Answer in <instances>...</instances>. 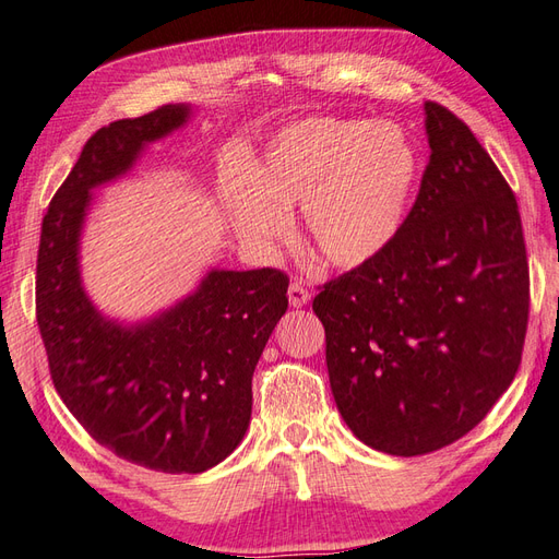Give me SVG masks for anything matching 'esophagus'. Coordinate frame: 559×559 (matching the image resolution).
<instances>
[{
  "label": "esophagus",
  "instance_id": "obj_1",
  "mask_svg": "<svg viewBox=\"0 0 559 559\" xmlns=\"http://www.w3.org/2000/svg\"><path fill=\"white\" fill-rule=\"evenodd\" d=\"M288 297H290V305H293L295 309H302V307L309 305L311 293L305 288L302 281H293L290 288H288Z\"/></svg>",
  "mask_w": 559,
  "mask_h": 559
}]
</instances>
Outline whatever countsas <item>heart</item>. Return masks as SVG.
Instances as JSON below:
<instances>
[{"mask_svg": "<svg viewBox=\"0 0 559 559\" xmlns=\"http://www.w3.org/2000/svg\"><path fill=\"white\" fill-rule=\"evenodd\" d=\"M418 155L390 122L305 118L281 130L246 175L224 183L240 238L285 231L302 205L305 234L325 266L359 269L392 246L416 186Z\"/></svg>", "mask_w": 559, "mask_h": 559, "instance_id": "heart-1", "label": "heart"}]
</instances>
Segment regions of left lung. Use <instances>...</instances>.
<instances>
[{"label": "left lung", "mask_w": 559, "mask_h": 559, "mask_svg": "<svg viewBox=\"0 0 559 559\" xmlns=\"http://www.w3.org/2000/svg\"><path fill=\"white\" fill-rule=\"evenodd\" d=\"M429 163L392 246L313 297L337 411L366 447L465 437L518 373L528 262L518 200L469 127L425 104Z\"/></svg>", "instance_id": "1"}]
</instances>
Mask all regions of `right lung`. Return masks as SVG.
Masks as SVG:
<instances>
[{
  "instance_id": "1",
  "label": "right lung",
  "mask_w": 559,
  "mask_h": 559,
  "mask_svg": "<svg viewBox=\"0 0 559 559\" xmlns=\"http://www.w3.org/2000/svg\"><path fill=\"white\" fill-rule=\"evenodd\" d=\"M189 116L169 104L94 132L51 198L37 250V325L56 392L102 447L167 475L205 472L246 437L254 366L290 283L278 269H212L193 295L136 325L108 321L84 293L78 250L92 189Z\"/></svg>"
}]
</instances>
